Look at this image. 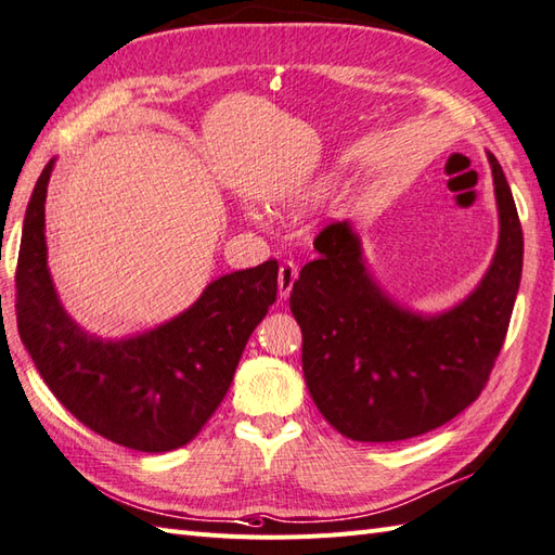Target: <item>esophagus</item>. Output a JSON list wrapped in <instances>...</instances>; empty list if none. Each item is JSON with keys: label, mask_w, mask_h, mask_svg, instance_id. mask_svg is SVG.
<instances>
[{"label": "esophagus", "mask_w": 555, "mask_h": 555, "mask_svg": "<svg viewBox=\"0 0 555 555\" xmlns=\"http://www.w3.org/2000/svg\"><path fill=\"white\" fill-rule=\"evenodd\" d=\"M295 279H298V267H295L293 262H283L279 267V295L283 300H286L291 295Z\"/></svg>", "instance_id": "34e87169"}]
</instances>
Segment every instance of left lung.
I'll return each instance as SVG.
<instances>
[{
  "instance_id": "obj_1",
  "label": "left lung",
  "mask_w": 555,
  "mask_h": 555,
  "mask_svg": "<svg viewBox=\"0 0 555 555\" xmlns=\"http://www.w3.org/2000/svg\"><path fill=\"white\" fill-rule=\"evenodd\" d=\"M499 241L466 298L440 312L395 300L373 276L350 219L314 241L317 260L293 283L307 390L354 442H397L440 428L482 392L504 345L522 274V229L499 160L487 151Z\"/></svg>"
}]
</instances>
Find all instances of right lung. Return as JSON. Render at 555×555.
<instances>
[{
	"label": "right lung",
	"instance_id": "right-lung-1",
	"mask_svg": "<svg viewBox=\"0 0 555 555\" xmlns=\"http://www.w3.org/2000/svg\"><path fill=\"white\" fill-rule=\"evenodd\" d=\"M56 158L23 217L16 319L25 350L87 428L137 452L184 447L222 402L250 333L274 305L279 262L210 281L184 312L122 338L89 333L63 307L47 262L44 203Z\"/></svg>",
	"mask_w": 555,
	"mask_h": 555
}]
</instances>
